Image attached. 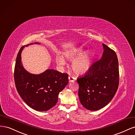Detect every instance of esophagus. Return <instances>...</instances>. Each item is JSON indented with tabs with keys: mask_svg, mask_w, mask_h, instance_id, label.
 <instances>
[{
	"mask_svg": "<svg viewBox=\"0 0 135 135\" xmlns=\"http://www.w3.org/2000/svg\"><path fill=\"white\" fill-rule=\"evenodd\" d=\"M68 79H69V81L70 82H74L76 80V78H74V76H69L68 77Z\"/></svg>",
	"mask_w": 135,
	"mask_h": 135,
	"instance_id": "1",
	"label": "esophagus"
}]
</instances>
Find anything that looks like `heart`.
<instances>
[{"instance_id": "b5f03b06", "label": "heart", "mask_w": 135, "mask_h": 135, "mask_svg": "<svg viewBox=\"0 0 135 135\" xmlns=\"http://www.w3.org/2000/svg\"><path fill=\"white\" fill-rule=\"evenodd\" d=\"M82 50L78 49L75 50L67 51L65 53V56L70 61H72V68L76 74H82L85 73L89 70L91 64V57L88 53L83 54ZM82 55L81 56L80 55ZM80 56L79 57V56ZM79 57H78V56ZM78 57V58L77 57ZM56 61L57 65L63 67L65 65V61L64 57L58 54L56 56Z\"/></svg>"}]
</instances>
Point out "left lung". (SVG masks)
<instances>
[{"label": "left lung", "mask_w": 135, "mask_h": 135, "mask_svg": "<svg viewBox=\"0 0 135 135\" xmlns=\"http://www.w3.org/2000/svg\"><path fill=\"white\" fill-rule=\"evenodd\" d=\"M101 59L91 65L86 74L77 79L80 101L85 108L95 111L103 108L113 99L119 83L118 60L115 52L103 44Z\"/></svg>", "instance_id": "8db88e82"}]
</instances>
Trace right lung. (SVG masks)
Segmentation results:
<instances>
[{
  "label": "right lung",
  "mask_w": 135,
  "mask_h": 135,
  "mask_svg": "<svg viewBox=\"0 0 135 135\" xmlns=\"http://www.w3.org/2000/svg\"><path fill=\"white\" fill-rule=\"evenodd\" d=\"M20 48L17 55L14 80L19 95L27 105L39 111H47L54 106L59 92L68 83V75L54 70H47L40 75L25 70L21 63Z\"/></svg>",
  "instance_id": "1"
}]
</instances>
